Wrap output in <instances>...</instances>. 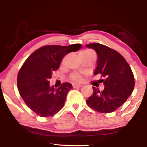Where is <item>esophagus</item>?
Instances as JSON below:
<instances>
[{"label":"esophagus","instance_id":"1","mask_svg":"<svg viewBox=\"0 0 147 147\" xmlns=\"http://www.w3.org/2000/svg\"><path fill=\"white\" fill-rule=\"evenodd\" d=\"M72 86H73V88H81L82 85L79 84H72Z\"/></svg>","mask_w":147,"mask_h":147}]
</instances>
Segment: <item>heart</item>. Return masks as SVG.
Returning a JSON list of instances; mask_svg holds the SVG:
<instances>
[{
  "label": "heart",
  "instance_id": "1",
  "mask_svg": "<svg viewBox=\"0 0 147 147\" xmlns=\"http://www.w3.org/2000/svg\"><path fill=\"white\" fill-rule=\"evenodd\" d=\"M80 54L91 55V54H94V52L90 50H83V51L81 52ZM71 78H72V79H73V80L77 81V82H79V81H80L81 79H82V77H81V75H79V74L75 73V74H73V75L71 76Z\"/></svg>",
  "mask_w": 147,
  "mask_h": 147
}]
</instances>
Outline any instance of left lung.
Masks as SVG:
<instances>
[{"label":"left lung","mask_w":147,"mask_h":147,"mask_svg":"<svg viewBox=\"0 0 147 147\" xmlns=\"http://www.w3.org/2000/svg\"><path fill=\"white\" fill-rule=\"evenodd\" d=\"M97 54V67L94 75L101 74L104 85L102 91L93 88V93L86 103L99 113H109L117 110L132 94L135 79L131 67L119 52L100 43L86 45Z\"/></svg>","instance_id":"8db88e82"}]
</instances>
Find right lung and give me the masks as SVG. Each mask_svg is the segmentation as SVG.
I'll return each instance as SVG.
<instances>
[{"label": "right lung", "instance_id": "1", "mask_svg": "<svg viewBox=\"0 0 147 147\" xmlns=\"http://www.w3.org/2000/svg\"><path fill=\"white\" fill-rule=\"evenodd\" d=\"M81 48V44L45 45L32 53L22 65L17 77L20 95L40 117H50L63 108L67 94L72 88V84L63 83L55 88L50 86L48 80L52 72L59 68L65 55Z\"/></svg>", "mask_w": 147, "mask_h": 147}]
</instances>
